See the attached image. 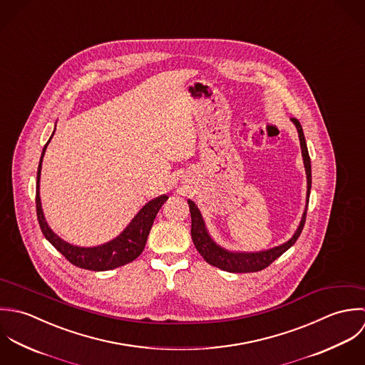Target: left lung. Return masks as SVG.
I'll use <instances>...</instances> for the list:
<instances>
[{
    "label": "left lung",
    "mask_w": 365,
    "mask_h": 365,
    "mask_svg": "<svg viewBox=\"0 0 365 365\" xmlns=\"http://www.w3.org/2000/svg\"><path fill=\"white\" fill-rule=\"evenodd\" d=\"M292 121L294 123V125L297 128V133H299L302 156H303V163H304L306 176H307V202H309V195H310V187H312L310 158H309V152H307V146H306V141H304V135H303V130H302L300 123L297 121V118H292ZM187 203H189L190 216H192V230H190V232H192V240H193V244H195L196 250L200 252V255L210 265L220 268L222 271H227V272H237V274L262 271L267 267H269L277 258H279L285 251H288L292 245L296 242V240L299 238V235H300V232L304 227L306 213H307V205H306L302 221H300L296 232L293 234V237L288 242H285L279 247H275L272 250H268V251L245 254V252H228L224 248L219 247L210 238V235L207 234L205 222L202 219V215H200L199 209L196 207V205L192 200H187Z\"/></svg>",
    "instance_id": "1"
}]
</instances>
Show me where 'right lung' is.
Masks as SVG:
<instances>
[{
	"mask_svg": "<svg viewBox=\"0 0 365 365\" xmlns=\"http://www.w3.org/2000/svg\"><path fill=\"white\" fill-rule=\"evenodd\" d=\"M52 140V137H51ZM48 141V144L51 143ZM42 150V156L38 166V176H36V216L39 221V227L45 235V238L71 262L78 268L88 269V271H108L118 267H123L128 262H133L135 258L141 255L145 248L146 240L149 231L152 228L153 220L156 217L162 205L168 200V196H160L141 209V212L133 219L130 225L113 241L93 247V248H81L71 245L59 238L49 227L43 217L41 197H39V178H41V168H42V158L45 155L46 146Z\"/></svg>",
	"mask_w": 365,
	"mask_h": 365,
	"instance_id": "1",
	"label": "right lung"
}]
</instances>
